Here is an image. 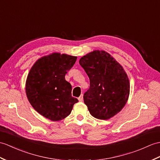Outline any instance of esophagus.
<instances>
[{
    "mask_svg": "<svg viewBox=\"0 0 160 160\" xmlns=\"http://www.w3.org/2000/svg\"><path fill=\"white\" fill-rule=\"evenodd\" d=\"M78 100H79V102H82L83 101V95H81L80 97L78 98Z\"/></svg>",
    "mask_w": 160,
    "mask_h": 160,
    "instance_id": "1",
    "label": "esophagus"
}]
</instances>
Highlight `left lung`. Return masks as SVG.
I'll return each mask as SVG.
<instances>
[{
    "mask_svg": "<svg viewBox=\"0 0 160 160\" xmlns=\"http://www.w3.org/2000/svg\"><path fill=\"white\" fill-rule=\"evenodd\" d=\"M90 80L84 102L92 117L107 120L122 110L129 95V82L121 65L105 51L95 50L79 61Z\"/></svg>",
    "mask_w": 160,
    "mask_h": 160,
    "instance_id": "1",
    "label": "left lung"
}]
</instances>
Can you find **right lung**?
Segmentation results:
<instances>
[{"mask_svg":"<svg viewBox=\"0 0 160 160\" xmlns=\"http://www.w3.org/2000/svg\"><path fill=\"white\" fill-rule=\"evenodd\" d=\"M77 57L53 53L37 61L27 77L26 92L34 109L53 121L70 114L78 99L72 96V85L65 76L75 64Z\"/></svg>","mask_w":160,"mask_h":160,"instance_id":"obj_1","label":"right lung"}]
</instances>
